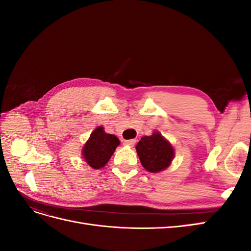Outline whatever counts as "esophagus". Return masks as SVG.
Wrapping results in <instances>:
<instances>
[{
  "mask_svg": "<svg viewBox=\"0 0 251 251\" xmlns=\"http://www.w3.org/2000/svg\"><path fill=\"white\" fill-rule=\"evenodd\" d=\"M135 143H136V140H135V139L124 140V144H125V146H127V147H134Z\"/></svg>",
  "mask_w": 251,
  "mask_h": 251,
  "instance_id": "obj_1",
  "label": "esophagus"
}]
</instances>
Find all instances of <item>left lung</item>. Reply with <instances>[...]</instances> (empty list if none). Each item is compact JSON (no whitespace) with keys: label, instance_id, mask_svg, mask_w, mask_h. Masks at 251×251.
Wrapping results in <instances>:
<instances>
[{"label":"left lung","instance_id":"obj_1","mask_svg":"<svg viewBox=\"0 0 251 251\" xmlns=\"http://www.w3.org/2000/svg\"><path fill=\"white\" fill-rule=\"evenodd\" d=\"M136 151L142 166L151 173L168 169L175 156L172 144L159 132L142 137L136 146Z\"/></svg>","mask_w":251,"mask_h":251}]
</instances>
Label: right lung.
Listing matches in <instances>:
<instances>
[{
	"instance_id": "obj_1",
	"label": "right lung",
	"mask_w": 251,
	"mask_h": 251,
	"mask_svg": "<svg viewBox=\"0 0 251 251\" xmlns=\"http://www.w3.org/2000/svg\"><path fill=\"white\" fill-rule=\"evenodd\" d=\"M119 144L120 141L115 135L105 133L102 126H98L91 133L81 155L91 168L98 170L108 163Z\"/></svg>"
}]
</instances>
